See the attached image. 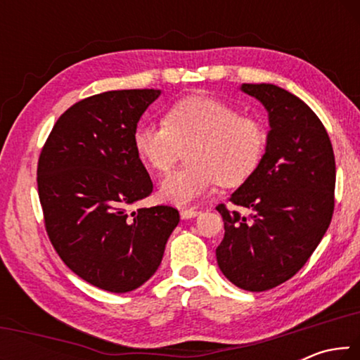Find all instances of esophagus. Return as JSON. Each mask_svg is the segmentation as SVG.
Here are the masks:
<instances>
[{"instance_id": "34e87169", "label": "esophagus", "mask_w": 360, "mask_h": 360, "mask_svg": "<svg viewBox=\"0 0 360 360\" xmlns=\"http://www.w3.org/2000/svg\"><path fill=\"white\" fill-rule=\"evenodd\" d=\"M200 214V211H197V210H182L181 211V217L182 219H193V217H197Z\"/></svg>"}]
</instances>
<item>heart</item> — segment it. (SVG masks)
<instances>
[{
  "instance_id": "b5f03b06",
  "label": "heart",
  "mask_w": 360,
  "mask_h": 360,
  "mask_svg": "<svg viewBox=\"0 0 360 360\" xmlns=\"http://www.w3.org/2000/svg\"><path fill=\"white\" fill-rule=\"evenodd\" d=\"M266 135L260 122L211 96H187L168 109L163 124L141 122L133 135L138 155L158 173L172 169L186 152V167L160 182L163 202L186 206L216 182L236 186L248 179L264 155Z\"/></svg>"
}]
</instances>
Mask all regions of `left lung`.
<instances>
[{
    "mask_svg": "<svg viewBox=\"0 0 360 360\" xmlns=\"http://www.w3.org/2000/svg\"><path fill=\"white\" fill-rule=\"evenodd\" d=\"M259 100L270 131L257 168L230 202L251 217L217 206L225 235L217 265L236 288L262 292L288 281L311 257L333 214L330 138L307 103L273 84H243Z\"/></svg>",
    "mask_w": 360,
    "mask_h": 360,
    "instance_id": "8db88e82",
    "label": "left lung"
}]
</instances>
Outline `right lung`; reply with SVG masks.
<instances>
[{
  "label": "right lung",
  "mask_w": 360,
  "mask_h": 360,
  "mask_svg": "<svg viewBox=\"0 0 360 360\" xmlns=\"http://www.w3.org/2000/svg\"><path fill=\"white\" fill-rule=\"evenodd\" d=\"M162 90H111L65 111L38 163L46 230L66 266L114 294L138 289L160 266L179 224L172 206L129 212L152 193L133 144L146 109Z\"/></svg>",
  "instance_id": "1"
}]
</instances>
